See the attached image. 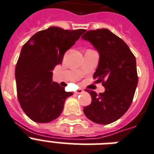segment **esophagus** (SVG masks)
Segmentation results:
<instances>
[{
	"label": "esophagus",
	"mask_w": 154,
	"mask_h": 154,
	"mask_svg": "<svg viewBox=\"0 0 154 154\" xmlns=\"http://www.w3.org/2000/svg\"><path fill=\"white\" fill-rule=\"evenodd\" d=\"M83 92H84V90H83V89H77V91H75V94H82V93H83Z\"/></svg>",
	"instance_id": "esophagus-1"
}]
</instances>
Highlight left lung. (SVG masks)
<instances>
[{"instance_id":"1","label":"left lung","mask_w":154,"mask_h":154,"mask_svg":"<svg viewBox=\"0 0 154 154\" xmlns=\"http://www.w3.org/2000/svg\"><path fill=\"white\" fill-rule=\"evenodd\" d=\"M82 38L99 53L94 78L95 82H102L105 89L99 94L89 92L92 102L84 108V113L95 123L110 124L122 117L132 104L138 82L136 58L123 40L106 29L87 31Z\"/></svg>"}]
</instances>
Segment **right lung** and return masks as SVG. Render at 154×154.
I'll return each instance as SVG.
<instances>
[{"instance_id":"1","label":"right lung","mask_w":154,"mask_h":154,"mask_svg":"<svg viewBox=\"0 0 154 154\" xmlns=\"http://www.w3.org/2000/svg\"><path fill=\"white\" fill-rule=\"evenodd\" d=\"M85 31L49 27L23 45L15 69L17 93L23 111L33 122L48 123L57 118L66 98L72 95L53 82L52 71Z\"/></svg>"}]
</instances>
